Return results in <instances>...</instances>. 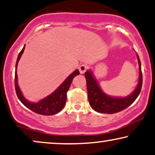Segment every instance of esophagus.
<instances>
[{"label":"esophagus","mask_w":155,"mask_h":155,"mask_svg":"<svg viewBox=\"0 0 155 155\" xmlns=\"http://www.w3.org/2000/svg\"><path fill=\"white\" fill-rule=\"evenodd\" d=\"M87 68H88L87 65L84 64L80 65L79 67H78V69H79V71H80L81 74H84L85 71L87 70Z\"/></svg>","instance_id":"esophagus-1"}]
</instances>
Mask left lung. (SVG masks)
I'll return each mask as SVG.
<instances>
[{
    "label": "left lung",
    "instance_id": "left-lung-1",
    "mask_svg": "<svg viewBox=\"0 0 155 155\" xmlns=\"http://www.w3.org/2000/svg\"><path fill=\"white\" fill-rule=\"evenodd\" d=\"M137 58L140 70L138 86L131 94L125 97H114L106 95L100 88L97 81L93 77L91 71H86L85 72L84 75L86 79L89 104L93 110L100 113L114 114L127 108L136 100L140 94L143 84L141 63L138 55Z\"/></svg>",
    "mask_w": 155,
    "mask_h": 155
}]
</instances>
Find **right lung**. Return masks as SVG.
Listing matches in <instances>:
<instances>
[{"mask_svg": "<svg viewBox=\"0 0 155 155\" xmlns=\"http://www.w3.org/2000/svg\"><path fill=\"white\" fill-rule=\"evenodd\" d=\"M25 48V45L23 47L20 53H19L18 58H17L16 65H15V91L17 97L25 107L31 110L37 114L42 115H53L57 113L60 112L64 107L67 100V93L68 91L70 85L72 81L73 78L79 74V71L78 69L75 70L73 73L67 77L64 82L58 87L53 93L49 95L48 96L45 97L38 102L34 103L31 102L25 98L21 93L19 87L17 83V67L18 64V62L22 55L24 50Z\"/></svg>", "mask_w": 155, "mask_h": 155, "instance_id": "add662e5", "label": "right lung"}]
</instances>
